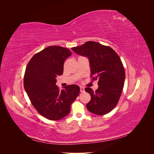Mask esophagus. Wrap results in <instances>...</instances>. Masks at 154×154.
<instances>
[{"label":"esophagus","instance_id":"esophagus-1","mask_svg":"<svg viewBox=\"0 0 154 154\" xmlns=\"http://www.w3.org/2000/svg\"><path fill=\"white\" fill-rule=\"evenodd\" d=\"M84 91H85V88H83V87H80V92H83Z\"/></svg>","mask_w":154,"mask_h":154}]
</instances>
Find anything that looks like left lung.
Returning <instances> with one entry per match:
<instances>
[{
	"mask_svg": "<svg viewBox=\"0 0 154 154\" xmlns=\"http://www.w3.org/2000/svg\"><path fill=\"white\" fill-rule=\"evenodd\" d=\"M72 50L88 59L91 76L98 82L96 91L85 88L91 96L86 105L88 110L99 116L110 112L117 105L124 86L125 72L119 57L111 48L92 41Z\"/></svg>",
	"mask_w": 154,
	"mask_h": 154,
	"instance_id": "8db88e82",
	"label": "left lung"
}]
</instances>
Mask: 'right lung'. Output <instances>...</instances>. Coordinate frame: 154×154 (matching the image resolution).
Segmentation results:
<instances>
[{
  "label": "right lung",
  "instance_id": "1",
  "mask_svg": "<svg viewBox=\"0 0 154 154\" xmlns=\"http://www.w3.org/2000/svg\"><path fill=\"white\" fill-rule=\"evenodd\" d=\"M72 54L60 46H49L31 58L26 67L24 89L38 112L49 120H59L71 111L80 94V87L69 85L60 90L57 78L63 72V63Z\"/></svg>",
  "mask_w": 154,
  "mask_h": 154
}]
</instances>
